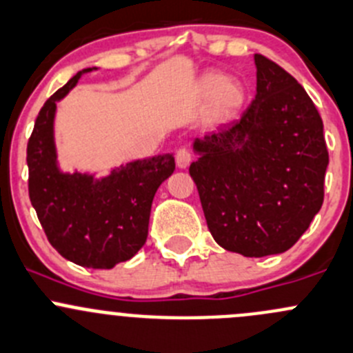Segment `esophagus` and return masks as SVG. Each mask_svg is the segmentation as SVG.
I'll return each instance as SVG.
<instances>
[{"label": "esophagus", "instance_id": "obj_1", "mask_svg": "<svg viewBox=\"0 0 353 353\" xmlns=\"http://www.w3.org/2000/svg\"><path fill=\"white\" fill-rule=\"evenodd\" d=\"M175 161L178 168H187L192 161V154L187 148H180L175 154Z\"/></svg>", "mask_w": 353, "mask_h": 353}]
</instances>
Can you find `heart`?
Segmentation results:
<instances>
[{
    "instance_id": "heart-1",
    "label": "heart",
    "mask_w": 353,
    "mask_h": 353,
    "mask_svg": "<svg viewBox=\"0 0 353 353\" xmlns=\"http://www.w3.org/2000/svg\"><path fill=\"white\" fill-rule=\"evenodd\" d=\"M201 92L205 99L212 97L211 110L216 118H228L235 114L245 99L242 85L235 80H225L219 73H208L202 79Z\"/></svg>"
}]
</instances>
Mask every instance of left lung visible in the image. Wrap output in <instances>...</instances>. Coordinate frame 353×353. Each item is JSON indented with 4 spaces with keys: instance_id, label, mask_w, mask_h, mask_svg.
<instances>
[{
    "instance_id": "left-lung-1",
    "label": "left lung",
    "mask_w": 353,
    "mask_h": 353,
    "mask_svg": "<svg viewBox=\"0 0 353 353\" xmlns=\"http://www.w3.org/2000/svg\"><path fill=\"white\" fill-rule=\"evenodd\" d=\"M257 94L242 118L194 144L188 168L212 239L263 257L290 249L321 209L327 156L323 120L303 87L257 53Z\"/></svg>"
}]
</instances>
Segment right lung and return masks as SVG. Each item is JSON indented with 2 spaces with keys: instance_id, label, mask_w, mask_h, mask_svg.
I'll return each mask as SVG.
<instances>
[{
  "instance_id": "add662e5",
  "label": "right lung",
  "mask_w": 353,
  "mask_h": 353,
  "mask_svg": "<svg viewBox=\"0 0 353 353\" xmlns=\"http://www.w3.org/2000/svg\"><path fill=\"white\" fill-rule=\"evenodd\" d=\"M80 75L82 72L58 89L37 114L27 144L29 197L48 240L65 259L83 268L111 270L145 243L152 199L175 172V158L163 154L132 161L97 181L80 173H59L53 144L54 110Z\"/></svg>"
}]
</instances>
